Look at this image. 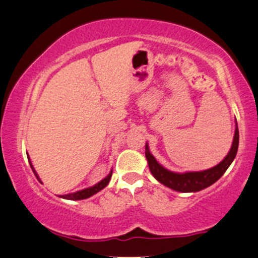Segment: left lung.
<instances>
[{"label":"left lung","mask_w":258,"mask_h":258,"mask_svg":"<svg viewBox=\"0 0 258 258\" xmlns=\"http://www.w3.org/2000/svg\"><path fill=\"white\" fill-rule=\"evenodd\" d=\"M239 145V131L238 125H235V132H234V139L233 144H232L231 150L227 156L220 162L218 166L213 167V168L203 170V172H188V173H179L170 172V170L163 168L161 164H159L153 155L149 151L148 144L145 145V156L148 159L149 168H150L153 175L156 178L161 184L166 185L167 187H170L172 190L180 191V192H196L201 191L203 188L208 187V186L213 185L214 182L223 175V173L227 170L229 164L234 160L235 155L238 151Z\"/></svg>","instance_id":"1"}]
</instances>
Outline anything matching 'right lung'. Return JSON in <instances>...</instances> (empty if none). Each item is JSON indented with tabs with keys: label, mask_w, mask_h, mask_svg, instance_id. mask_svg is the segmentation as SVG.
Here are the masks:
<instances>
[{
	"label": "right lung",
	"mask_w": 258,
	"mask_h": 258,
	"mask_svg": "<svg viewBox=\"0 0 258 258\" xmlns=\"http://www.w3.org/2000/svg\"><path fill=\"white\" fill-rule=\"evenodd\" d=\"M30 166H31V168H32L33 173H35L36 178L39 180L38 175H37V173H36V170L33 169V166H32V164L30 163ZM111 173H113V172H110V173H109V175H108V176H105V178H104L103 180H102V181H99L98 184H96L95 186H92V187L85 188V190H82V191H78V192H74V194H68V195H63V196H60V197H62V198H66V200H72V201L85 200V198H89V197H91L92 195L97 194L98 191H101L102 188H104L105 186L108 185V182H109V180H110V178H111Z\"/></svg>",
	"instance_id": "add662e5"
}]
</instances>
